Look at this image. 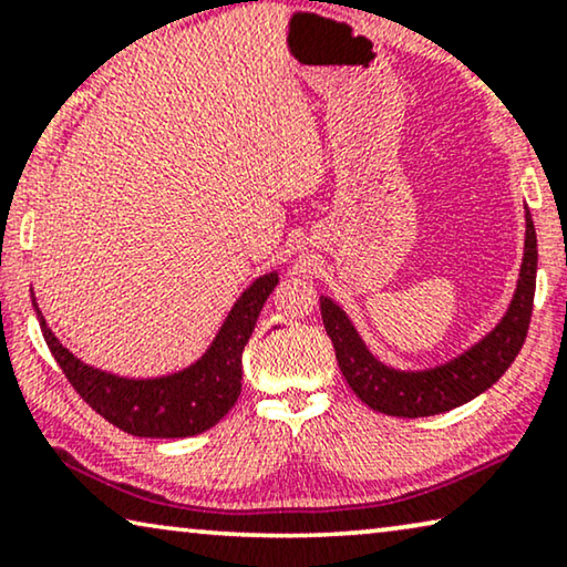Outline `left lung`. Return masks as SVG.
I'll use <instances>...</instances> for the list:
<instances>
[{"mask_svg":"<svg viewBox=\"0 0 567 567\" xmlns=\"http://www.w3.org/2000/svg\"><path fill=\"white\" fill-rule=\"evenodd\" d=\"M534 285H537V234H534L532 215L526 210V238L519 282L512 306L501 318L496 329L462 352L454 360L432 370L403 372L374 360L364 347L360 333L349 321V316L331 298L321 295V316L326 333H329L337 362L341 367L349 388L362 403L385 416L421 419L457 409L473 401L498 382L524 347L526 331L534 306Z\"/></svg>","mask_w":567,"mask_h":567,"instance_id":"obj_1","label":"left lung"}]
</instances>
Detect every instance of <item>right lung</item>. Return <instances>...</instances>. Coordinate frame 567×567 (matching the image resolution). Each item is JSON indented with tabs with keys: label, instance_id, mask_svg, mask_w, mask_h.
Here are the masks:
<instances>
[{
	"label": "right lung",
	"instance_id": "1",
	"mask_svg": "<svg viewBox=\"0 0 567 567\" xmlns=\"http://www.w3.org/2000/svg\"><path fill=\"white\" fill-rule=\"evenodd\" d=\"M277 287V272L261 275L246 287L223 321L218 337L207 352L187 370L154 380H131L94 370L84 364L53 337L33 298L38 323L53 360L66 374L79 395L107 419L110 424L133 436L151 440H182L203 434L234 409L241 393V354L265 302Z\"/></svg>",
	"mask_w": 567,
	"mask_h": 567
}]
</instances>
